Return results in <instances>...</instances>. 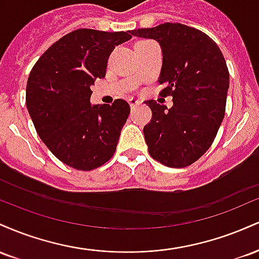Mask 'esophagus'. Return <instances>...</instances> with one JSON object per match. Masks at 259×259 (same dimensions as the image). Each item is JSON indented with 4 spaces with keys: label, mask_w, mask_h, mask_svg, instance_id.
<instances>
[{
    "label": "esophagus",
    "mask_w": 259,
    "mask_h": 259,
    "mask_svg": "<svg viewBox=\"0 0 259 259\" xmlns=\"http://www.w3.org/2000/svg\"><path fill=\"white\" fill-rule=\"evenodd\" d=\"M140 103H141V101L134 99V97H132V99H129V105H130V107H132V108H134V107H136V106H139Z\"/></svg>",
    "instance_id": "esophagus-1"
}]
</instances>
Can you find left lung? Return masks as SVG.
<instances>
[{"instance_id": "8db88e82", "label": "left lung", "mask_w": 259, "mask_h": 259, "mask_svg": "<svg viewBox=\"0 0 259 259\" xmlns=\"http://www.w3.org/2000/svg\"><path fill=\"white\" fill-rule=\"evenodd\" d=\"M132 35L159 44V84L165 85L160 96L173 97L171 108L146 101L152 111L144 127L148 152L167 167H187L210 147L224 118L229 89L224 56L208 35L179 23L132 30Z\"/></svg>"}]
</instances>
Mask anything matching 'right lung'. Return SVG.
I'll return each mask as SVG.
<instances>
[{"instance_id":"add662e5","label":"right lung","mask_w":259,"mask_h":259,"mask_svg":"<svg viewBox=\"0 0 259 259\" xmlns=\"http://www.w3.org/2000/svg\"><path fill=\"white\" fill-rule=\"evenodd\" d=\"M130 31L78 29L38 58L26 84V108L44 144L59 160L91 170L111 159L130 107L91 105V85L106 75L115 46L130 40Z\"/></svg>"}]
</instances>
